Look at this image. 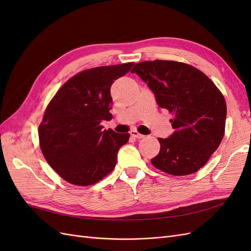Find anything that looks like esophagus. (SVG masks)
<instances>
[{
  "label": "esophagus",
  "instance_id": "esophagus-1",
  "mask_svg": "<svg viewBox=\"0 0 251 251\" xmlns=\"http://www.w3.org/2000/svg\"><path fill=\"white\" fill-rule=\"evenodd\" d=\"M130 134H131L132 137H134V138H137V139H141V138H143V137H144V135H142V134L138 133V132L136 131V130H132V131L130 132Z\"/></svg>",
  "mask_w": 251,
  "mask_h": 251
}]
</instances>
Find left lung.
I'll return each mask as SVG.
<instances>
[{"instance_id":"1","label":"left lung","mask_w":251,"mask_h":251,"mask_svg":"<svg viewBox=\"0 0 251 251\" xmlns=\"http://www.w3.org/2000/svg\"><path fill=\"white\" fill-rule=\"evenodd\" d=\"M147 83L160 108L173 113L174 133L158 138L160 151L151 164L174 176L199 171L222 141L226 102L197 68L173 60L136 64L131 71Z\"/></svg>"}]
</instances>
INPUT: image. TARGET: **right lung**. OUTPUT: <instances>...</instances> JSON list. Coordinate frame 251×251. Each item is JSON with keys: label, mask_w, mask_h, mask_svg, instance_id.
I'll list each match as a JSON object with an SVG mask.
<instances>
[{"label": "right lung", "mask_w": 251, "mask_h": 251, "mask_svg": "<svg viewBox=\"0 0 251 251\" xmlns=\"http://www.w3.org/2000/svg\"><path fill=\"white\" fill-rule=\"evenodd\" d=\"M134 63L97 67L68 80L48 104L39 126L40 146L51 168L69 183L87 186L115 168L130 134L103 130L112 114V83Z\"/></svg>", "instance_id": "add662e5"}]
</instances>
